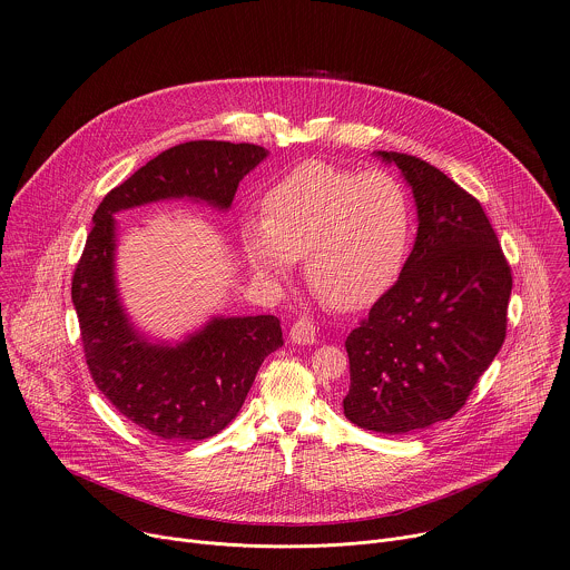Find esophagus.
Segmentation results:
<instances>
[{"label":"esophagus","mask_w":570,"mask_h":570,"mask_svg":"<svg viewBox=\"0 0 570 570\" xmlns=\"http://www.w3.org/2000/svg\"><path fill=\"white\" fill-rule=\"evenodd\" d=\"M291 340L299 345H311V343L317 342V328L311 320L302 317L297 320L293 326H291Z\"/></svg>","instance_id":"obj_1"}]
</instances>
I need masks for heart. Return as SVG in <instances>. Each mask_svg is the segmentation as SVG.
Here are the masks:
<instances>
[{
	"label": "heart",
	"instance_id": "obj_1",
	"mask_svg": "<svg viewBox=\"0 0 570 570\" xmlns=\"http://www.w3.org/2000/svg\"><path fill=\"white\" fill-rule=\"evenodd\" d=\"M262 212V223L244 227L250 264L282 275L304 257L308 286L335 311L372 306L401 275L412 212L405 189L385 171L304 160L264 194Z\"/></svg>",
	"mask_w": 570,
	"mask_h": 570
}]
</instances>
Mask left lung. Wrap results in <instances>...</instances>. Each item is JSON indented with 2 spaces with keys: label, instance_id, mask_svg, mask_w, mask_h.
<instances>
[{
  "label": "left lung",
  "instance_id": "1",
  "mask_svg": "<svg viewBox=\"0 0 570 570\" xmlns=\"http://www.w3.org/2000/svg\"><path fill=\"white\" fill-rule=\"evenodd\" d=\"M412 185L419 233L392 288L347 335L343 414L405 434L452 419L507 337L511 266L480 203L434 165L379 151Z\"/></svg>",
  "mask_w": 570,
  "mask_h": 570
}]
</instances>
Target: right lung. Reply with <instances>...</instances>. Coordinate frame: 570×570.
<instances>
[{
	"label": "right lung",
	"mask_w": 570,
	"mask_h": 570,
	"mask_svg": "<svg viewBox=\"0 0 570 570\" xmlns=\"http://www.w3.org/2000/svg\"><path fill=\"white\" fill-rule=\"evenodd\" d=\"M250 142L189 140L134 171L99 205L72 275L88 370L101 394L142 432L165 441H205L237 416L262 361L282 340L273 315L214 320L187 342H142L118 304L112 214L163 198H198L228 209L239 180L264 160Z\"/></svg>",
	"instance_id": "1"
}]
</instances>
